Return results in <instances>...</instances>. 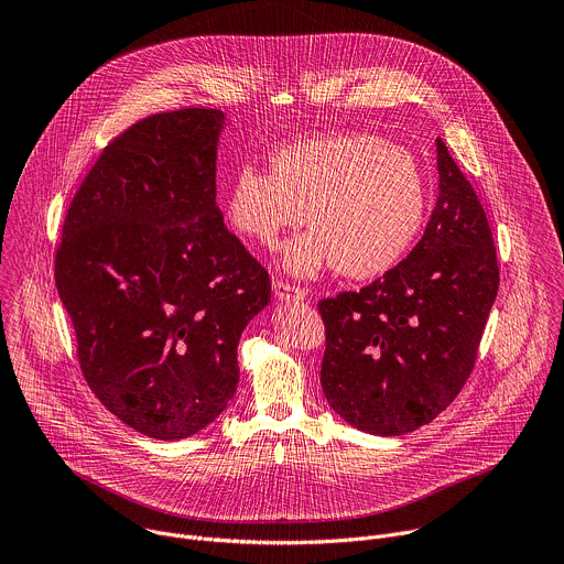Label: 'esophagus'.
<instances>
[{
	"instance_id": "34e87169",
	"label": "esophagus",
	"mask_w": 564,
	"mask_h": 564,
	"mask_svg": "<svg viewBox=\"0 0 564 564\" xmlns=\"http://www.w3.org/2000/svg\"><path fill=\"white\" fill-rule=\"evenodd\" d=\"M274 294L281 301H299L305 299V290L299 285H292L288 281H274Z\"/></svg>"
}]
</instances>
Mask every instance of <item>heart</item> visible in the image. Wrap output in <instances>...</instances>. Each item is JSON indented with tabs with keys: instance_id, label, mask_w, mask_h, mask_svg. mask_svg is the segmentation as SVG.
<instances>
[{
	"instance_id": "obj_1",
	"label": "heart",
	"mask_w": 564,
	"mask_h": 564,
	"mask_svg": "<svg viewBox=\"0 0 564 564\" xmlns=\"http://www.w3.org/2000/svg\"><path fill=\"white\" fill-rule=\"evenodd\" d=\"M272 172L240 165L225 200L229 225L261 246L305 220L281 263L299 276L335 265L368 279L404 257L424 225L426 176L417 158L381 135L344 131L303 138L276 149Z\"/></svg>"
}]
</instances>
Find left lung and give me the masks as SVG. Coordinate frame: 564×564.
<instances>
[{"label":"left lung","mask_w":564,"mask_h":564,"mask_svg":"<svg viewBox=\"0 0 564 564\" xmlns=\"http://www.w3.org/2000/svg\"><path fill=\"white\" fill-rule=\"evenodd\" d=\"M437 172L440 196L409 259L359 292L318 303L321 388L339 417L370 435L411 433L451 404L498 296L487 214L442 138Z\"/></svg>","instance_id":"left-lung-1"}]
</instances>
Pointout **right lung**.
Segmentation results:
<instances>
[{
    "label": "right lung",
    "mask_w": 564,
    "mask_h": 564,
    "mask_svg": "<svg viewBox=\"0 0 564 564\" xmlns=\"http://www.w3.org/2000/svg\"><path fill=\"white\" fill-rule=\"evenodd\" d=\"M218 109L138 120L79 185L55 254L89 388L133 431L185 440L238 383L236 348L270 303L265 268L216 205Z\"/></svg>",
    "instance_id": "obj_1"
}]
</instances>
